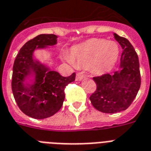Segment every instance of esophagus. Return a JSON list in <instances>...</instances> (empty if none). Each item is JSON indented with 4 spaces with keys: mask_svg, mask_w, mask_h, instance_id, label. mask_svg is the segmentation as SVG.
Listing matches in <instances>:
<instances>
[{
    "mask_svg": "<svg viewBox=\"0 0 151 151\" xmlns=\"http://www.w3.org/2000/svg\"><path fill=\"white\" fill-rule=\"evenodd\" d=\"M85 78V75L82 72H78L77 74H76V80L77 81H81L82 80L83 78Z\"/></svg>",
    "mask_w": 151,
    "mask_h": 151,
    "instance_id": "1",
    "label": "esophagus"
}]
</instances>
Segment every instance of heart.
Segmentation results:
<instances>
[{"mask_svg": "<svg viewBox=\"0 0 151 151\" xmlns=\"http://www.w3.org/2000/svg\"><path fill=\"white\" fill-rule=\"evenodd\" d=\"M118 55L119 48L116 43L103 39H94L74 47L71 55H64V59L73 65L92 66L96 70L104 71L114 65Z\"/></svg>", "mask_w": 151, "mask_h": 151, "instance_id": "b5f03b06", "label": "heart"}]
</instances>
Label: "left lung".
<instances>
[{
  "label": "left lung",
  "mask_w": 151,
  "mask_h": 151,
  "mask_svg": "<svg viewBox=\"0 0 151 151\" xmlns=\"http://www.w3.org/2000/svg\"><path fill=\"white\" fill-rule=\"evenodd\" d=\"M114 35L123 49L120 70L112 75L104 73L94 77L96 90L89 97L92 106L106 114L126 110L136 98L141 85L139 58L133 46L126 38Z\"/></svg>",
  "instance_id": "obj_1"
}]
</instances>
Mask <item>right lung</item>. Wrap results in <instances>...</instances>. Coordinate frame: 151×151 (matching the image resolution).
Returning <instances> with one entry per match:
<instances>
[{
    "mask_svg": "<svg viewBox=\"0 0 151 151\" xmlns=\"http://www.w3.org/2000/svg\"><path fill=\"white\" fill-rule=\"evenodd\" d=\"M55 34H40L22 46L13 65L12 89L15 100L25 114L44 119L60 110L65 99V88L75 80L76 73L63 77L34 59L35 49L54 45Z\"/></svg>",
    "mask_w": 151,
    "mask_h": 151,
    "instance_id": "add662e5",
    "label": "right lung"
}]
</instances>
